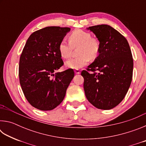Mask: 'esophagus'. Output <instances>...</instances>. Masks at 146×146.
Returning a JSON list of instances; mask_svg holds the SVG:
<instances>
[{
  "instance_id": "1",
  "label": "esophagus",
  "mask_w": 146,
  "mask_h": 146,
  "mask_svg": "<svg viewBox=\"0 0 146 146\" xmlns=\"http://www.w3.org/2000/svg\"><path fill=\"white\" fill-rule=\"evenodd\" d=\"M75 73L76 74H80V70H75Z\"/></svg>"
}]
</instances>
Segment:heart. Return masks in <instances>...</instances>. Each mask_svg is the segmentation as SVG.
<instances>
[{"mask_svg": "<svg viewBox=\"0 0 146 146\" xmlns=\"http://www.w3.org/2000/svg\"><path fill=\"white\" fill-rule=\"evenodd\" d=\"M69 42L62 40L58 44V49L60 56L64 58L70 56L73 48L79 46L78 53L79 56L72 58L66 62L67 68L78 70L87 65L91 59H95L99 55L100 44L97 38L91 37V35L82 29H76L69 36Z\"/></svg>", "mask_w": 146, "mask_h": 146, "instance_id": "1", "label": "heart"}]
</instances>
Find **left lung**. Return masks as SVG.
<instances>
[{
  "instance_id": "obj_1",
  "label": "left lung",
  "mask_w": 146,
  "mask_h": 146,
  "mask_svg": "<svg viewBox=\"0 0 146 146\" xmlns=\"http://www.w3.org/2000/svg\"><path fill=\"white\" fill-rule=\"evenodd\" d=\"M87 29L97 36L100 50L87 71L81 73L86 97L97 108L111 110L122 102L131 83V51L126 38L111 26L101 24Z\"/></svg>"
}]
</instances>
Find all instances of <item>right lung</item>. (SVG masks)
Segmentation results:
<instances>
[{"instance_id": "add662e5", "label": "right lung", "mask_w": 146, "mask_h": 146, "mask_svg": "<svg viewBox=\"0 0 146 146\" xmlns=\"http://www.w3.org/2000/svg\"><path fill=\"white\" fill-rule=\"evenodd\" d=\"M70 29L46 27L33 32L24 46L19 61L20 84L27 100L38 110L57 107L75 75L72 69L54 73L64 64L58 47Z\"/></svg>"}]
</instances>
